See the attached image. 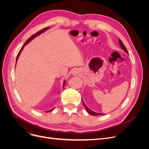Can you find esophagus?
Masks as SVG:
<instances>
[{
  "mask_svg": "<svg viewBox=\"0 0 149 149\" xmlns=\"http://www.w3.org/2000/svg\"><path fill=\"white\" fill-rule=\"evenodd\" d=\"M80 73H81V70L79 69H75L73 71V74L74 76L78 75V74H79Z\"/></svg>",
  "mask_w": 149,
  "mask_h": 149,
  "instance_id": "1",
  "label": "esophagus"
}]
</instances>
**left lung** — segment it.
<instances>
[{
	"label": "left lung",
	"instance_id": "8db88e82",
	"mask_svg": "<svg viewBox=\"0 0 149 149\" xmlns=\"http://www.w3.org/2000/svg\"><path fill=\"white\" fill-rule=\"evenodd\" d=\"M119 43H120V45L121 48L123 49V50H124L125 52L127 53V54H129V53H128V52H127V49H126L125 47L124 46V45L123 44V42H122V41H121V40H120V39L119 40ZM82 101H83V100H82ZM83 105H84V107H85V109H86V111L88 112V113H89V114H91V115H92V116H98V115H102V114H101V113H97V112H94V111H91V109H89V108H88L86 106V104L83 102Z\"/></svg>",
	"mask_w": 149,
	"mask_h": 149
}]
</instances>
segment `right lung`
<instances>
[{"label":"right lung","mask_w":149,"mask_h":149,"mask_svg":"<svg viewBox=\"0 0 149 149\" xmlns=\"http://www.w3.org/2000/svg\"><path fill=\"white\" fill-rule=\"evenodd\" d=\"M49 29V27H47V28H45V29H42V30H40V31H38L37 33H35V34H33L32 36H31V37L26 40V42L24 43V45H23V47H22V48H21V49H20V51H19V53H18V55H17V59H16V63H17V60H18V58H19V55H20V52H22V49L24 48V47H25V45H26L28 43H29L31 40L32 39H33L35 37H37V36H38V35H39L40 33H43V32H44L45 31H46L47 29ZM65 81H64V83H63V87L65 86ZM53 109H51V110H49V111H47V112H49V111H52V110H53Z\"/></svg>","instance_id":"1"}]
</instances>
